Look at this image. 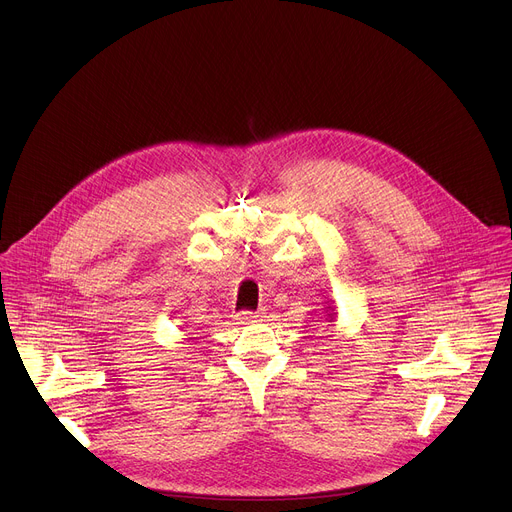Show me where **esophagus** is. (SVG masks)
I'll return each mask as SVG.
<instances>
[{"label":"esophagus","instance_id":"obj_1","mask_svg":"<svg viewBox=\"0 0 512 512\" xmlns=\"http://www.w3.org/2000/svg\"><path fill=\"white\" fill-rule=\"evenodd\" d=\"M263 314H265V310L261 308V310H257V312H239L237 314V320L241 322V324H247V322H257V320H261L263 318Z\"/></svg>","mask_w":512,"mask_h":512}]
</instances>
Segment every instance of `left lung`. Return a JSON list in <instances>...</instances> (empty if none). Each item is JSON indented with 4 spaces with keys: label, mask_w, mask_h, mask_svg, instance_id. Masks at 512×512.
<instances>
[{
    "label": "left lung",
    "mask_w": 512,
    "mask_h": 512,
    "mask_svg": "<svg viewBox=\"0 0 512 512\" xmlns=\"http://www.w3.org/2000/svg\"><path fill=\"white\" fill-rule=\"evenodd\" d=\"M326 312H328V318H326V320H328V322H334V320H336V314H334V308H332V306H328V310H326Z\"/></svg>",
    "instance_id": "obj_1"
}]
</instances>
